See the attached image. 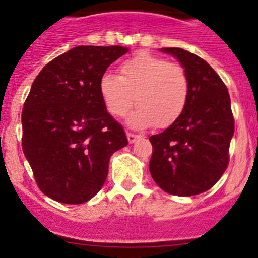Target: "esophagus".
Instances as JSON below:
<instances>
[{"label": "esophagus", "instance_id": "esophagus-1", "mask_svg": "<svg viewBox=\"0 0 258 258\" xmlns=\"http://www.w3.org/2000/svg\"><path fill=\"white\" fill-rule=\"evenodd\" d=\"M126 137H127V142L129 143H134L137 141V138H140V136H137V134H133V133H126Z\"/></svg>", "mask_w": 258, "mask_h": 258}]
</instances>
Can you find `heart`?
<instances>
[{
    "label": "heart",
    "instance_id": "b5f03b06",
    "mask_svg": "<svg viewBox=\"0 0 258 258\" xmlns=\"http://www.w3.org/2000/svg\"><path fill=\"white\" fill-rule=\"evenodd\" d=\"M99 93L115 117H124L136 97L138 107L127 118V124L134 129L154 124L166 127L183 115L190 98V81L178 64L140 52L120 66V76L104 74L99 81Z\"/></svg>",
    "mask_w": 258,
    "mask_h": 258
}]
</instances>
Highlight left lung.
Returning a JSON list of instances; mask_svg holds the SVG:
<instances>
[{"label":"left lung","mask_w":258,"mask_h":258,"mask_svg":"<svg viewBox=\"0 0 258 258\" xmlns=\"http://www.w3.org/2000/svg\"><path fill=\"white\" fill-rule=\"evenodd\" d=\"M181 63L190 81L183 115L150 137V173L165 192L198 195L216 184L229 164L234 117L226 85L204 59L179 47H163Z\"/></svg>","instance_id":"1"}]
</instances>
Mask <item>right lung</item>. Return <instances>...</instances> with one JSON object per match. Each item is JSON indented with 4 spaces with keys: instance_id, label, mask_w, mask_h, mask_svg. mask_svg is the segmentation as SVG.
<instances>
[{
    "instance_id": "right-lung-1",
    "label": "right lung",
    "mask_w": 258,
    "mask_h": 258,
    "mask_svg": "<svg viewBox=\"0 0 258 258\" xmlns=\"http://www.w3.org/2000/svg\"><path fill=\"white\" fill-rule=\"evenodd\" d=\"M124 46H76L47 63L22 112L23 152L38 187L64 204H83L101 190L109 157L127 145L107 112L99 81Z\"/></svg>"
}]
</instances>
